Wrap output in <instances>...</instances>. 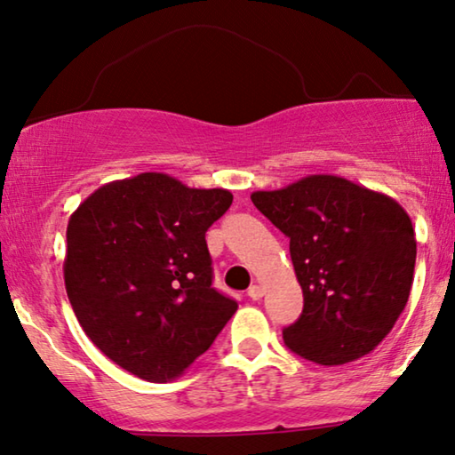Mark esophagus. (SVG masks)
<instances>
[{"mask_svg":"<svg viewBox=\"0 0 455 455\" xmlns=\"http://www.w3.org/2000/svg\"><path fill=\"white\" fill-rule=\"evenodd\" d=\"M247 297L253 299V300L261 299V297H264V286H261V284H251L247 289Z\"/></svg>","mask_w":455,"mask_h":455,"instance_id":"esophagus-1","label":"esophagus"}]
</instances>
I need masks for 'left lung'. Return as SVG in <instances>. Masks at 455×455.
Returning <instances> with one entry per match:
<instances>
[{
    "label": "left lung",
    "mask_w": 455,
    "mask_h": 455,
    "mask_svg": "<svg viewBox=\"0 0 455 455\" xmlns=\"http://www.w3.org/2000/svg\"><path fill=\"white\" fill-rule=\"evenodd\" d=\"M251 202L291 239L303 313L283 330L307 361L334 367L369 355L411 297L417 239L398 202L344 177L309 175Z\"/></svg>",
    "instance_id": "obj_1"
}]
</instances>
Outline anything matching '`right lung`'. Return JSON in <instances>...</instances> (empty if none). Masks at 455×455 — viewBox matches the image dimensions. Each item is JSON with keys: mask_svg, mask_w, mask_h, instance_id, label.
<instances>
[{"mask_svg": "<svg viewBox=\"0 0 455 455\" xmlns=\"http://www.w3.org/2000/svg\"><path fill=\"white\" fill-rule=\"evenodd\" d=\"M233 204L164 172L102 185L68 222V299L94 347L140 379L164 383L212 347L236 311L212 289L206 230Z\"/></svg>", "mask_w": 455, "mask_h": 455, "instance_id": "1", "label": "right lung"}]
</instances>
